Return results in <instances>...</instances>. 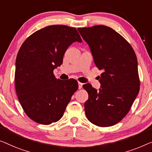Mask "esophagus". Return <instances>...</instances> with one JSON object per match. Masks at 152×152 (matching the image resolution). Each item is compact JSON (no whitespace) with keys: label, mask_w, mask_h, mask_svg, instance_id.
<instances>
[{"label":"esophagus","mask_w":152,"mask_h":152,"mask_svg":"<svg viewBox=\"0 0 152 152\" xmlns=\"http://www.w3.org/2000/svg\"><path fill=\"white\" fill-rule=\"evenodd\" d=\"M83 83L78 82V89H81L83 87Z\"/></svg>","instance_id":"obj_1"}]
</instances>
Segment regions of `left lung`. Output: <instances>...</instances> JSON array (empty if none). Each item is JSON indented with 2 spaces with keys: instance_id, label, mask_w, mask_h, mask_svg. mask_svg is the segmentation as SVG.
<instances>
[{
  "instance_id": "8db88e82",
  "label": "left lung",
  "mask_w": 152,
  "mask_h": 152,
  "mask_svg": "<svg viewBox=\"0 0 152 152\" xmlns=\"http://www.w3.org/2000/svg\"><path fill=\"white\" fill-rule=\"evenodd\" d=\"M78 30L88 44L96 66L104 71L98 90L89 83L83 85L89 94L85 114L99 127L114 125L129 112L139 92L137 58L129 42L110 27L95 25Z\"/></svg>"
}]
</instances>
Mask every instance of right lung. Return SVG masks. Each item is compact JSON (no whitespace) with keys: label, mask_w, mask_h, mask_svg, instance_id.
I'll return each mask as SVG.
<instances>
[{"label":"right lung","mask_w":152,"mask_h":152,"mask_svg":"<svg viewBox=\"0 0 152 152\" xmlns=\"http://www.w3.org/2000/svg\"><path fill=\"white\" fill-rule=\"evenodd\" d=\"M74 42H82L76 28L50 25L29 36L16 60L15 87L22 107L29 118L42 125L59 121L72 95L78 89L73 79L55 78L54 69Z\"/></svg>","instance_id":"obj_1"}]
</instances>
